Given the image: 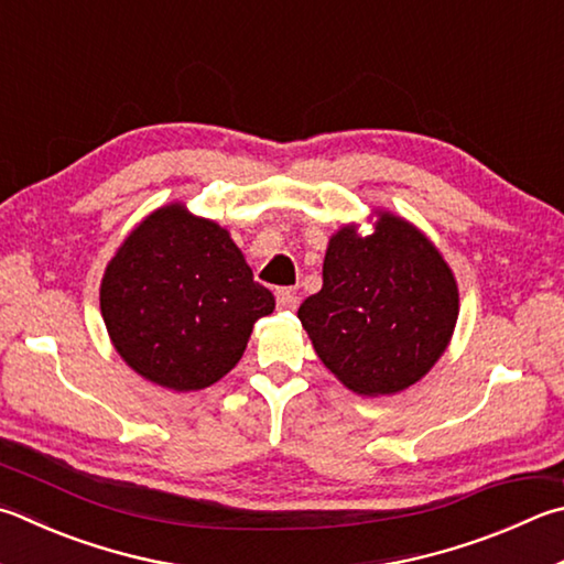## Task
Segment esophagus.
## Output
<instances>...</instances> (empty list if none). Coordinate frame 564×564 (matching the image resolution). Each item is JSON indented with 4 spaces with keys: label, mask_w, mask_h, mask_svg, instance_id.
Listing matches in <instances>:
<instances>
[{
    "label": "esophagus",
    "mask_w": 564,
    "mask_h": 564,
    "mask_svg": "<svg viewBox=\"0 0 564 564\" xmlns=\"http://www.w3.org/2000/svg\"><path fill=\"white\" fill-rule=\"evenodd\" d=\"M275 301H279V308H283V311H293L295 303H299V299H295V291H291V289H281L279 293H275Z\"/></svg>",
    "instance_id": "esophagus-1"
}]
</instances>
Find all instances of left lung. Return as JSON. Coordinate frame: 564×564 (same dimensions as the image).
Returning a JSON list of instances; mask_svg holds the SVG:
<instances>
[{
	"label": "left lung",
	"instance_id": "1",
	"mask_svg": "<svg viewBox=\"0 0 564 564\" xmlns=\"http://www.w3.org/2000/svg\"><path fill=\"white\" fill-rule=\"evenodd\" d=\"M372 234L343 224L327 241L323 289L299 321L323 365L350 392H404L438 362L458 321V283L426 234L372 209Z\"/></svg>",
	"mask_w": 564,
	"mask_h": 564
}]
</instances>
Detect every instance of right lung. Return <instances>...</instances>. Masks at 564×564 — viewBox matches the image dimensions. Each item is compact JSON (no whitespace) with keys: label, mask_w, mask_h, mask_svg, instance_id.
Segmentation results:
<instances>
[{"label":"right lung","mask_w":564,"mask_h":564,"mask_svg":"<svg viewBox=\"0 0 564 564\" xmlns=\"http://www.w3.org/2000/svg\"><path fill=\"white\" fill-rule=\"evenodd\" d=\"M269 289L229 229L184 202L150 212L108 261L100 315L116 352L142 380L172 392L219 382L241 360Z\"/></svg>","instance_id":"1"}]
</instances>
